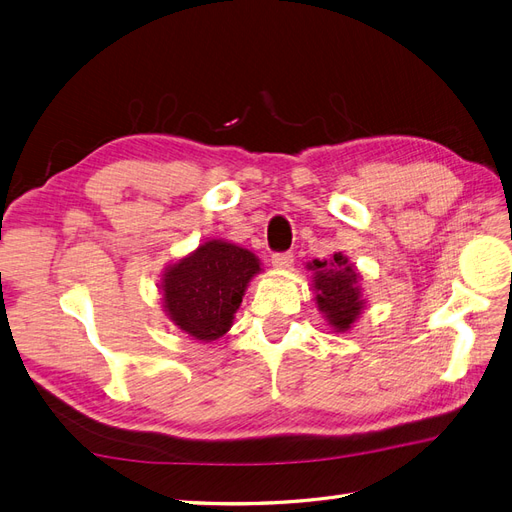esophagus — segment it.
I'll list each match as a JSON object with an SVG mask.
<instances>
[{
  "label": "esophagus",
  "instance_id": "obj_1",
  "mask_svg": "<svg viewBox=\"0 0 512 512\" xmlns=\"http://www.w3.org/2000/svg\"><path fill=\"white\" fill-rule=\"evenodd\" d=\"M292 252H275L273 256H271V262H273V267H277V269H288L290 265H292Z\"/></svg>",
  "mask_w": 512,
  "mask_h": 512
}]
</instances>
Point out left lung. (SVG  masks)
I'll return each mask as SVG.
<instances>
[{
    "instance_id": "8db88e82",
    "label": "left lung",
    "mask_w": 512,
    "mask_h": 512,
    "mask_svg": "<svg viewBox=\"0 0 512 512\" xmlns=\"http://www.w3.org/2000/svg\"><path fill=\"white\" fill-rule=\"evenodd\" d=\"M333 260L335 265H331V269H324L327 262H314V267L320 269L314 277V288L318 292L316 299L333 327L339 331H348L350 324L363 309V299L359 294V286H356L359 275L346 265L348 260L342 254H335Z\"/></svg>"
}]
</instances>
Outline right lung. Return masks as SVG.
<instances>
[{
    "label": "right lung",
    "mask_w": 512,
    "mask_h": 512,
    "mask_svg": "<svg viewBox=\"0 0 512 512\" xmlns=\"http://www.w3.org/2000/svg\"><path fill=\"white\" fill-rule=\"evenodd\" d=\"M260 271L252 252L224 241H209L170 267L164 277L166 312L190 337L211 342L222 337L243 301V292Z\"/></svg>",
    "instance_id": "1"
}]
</instances>
